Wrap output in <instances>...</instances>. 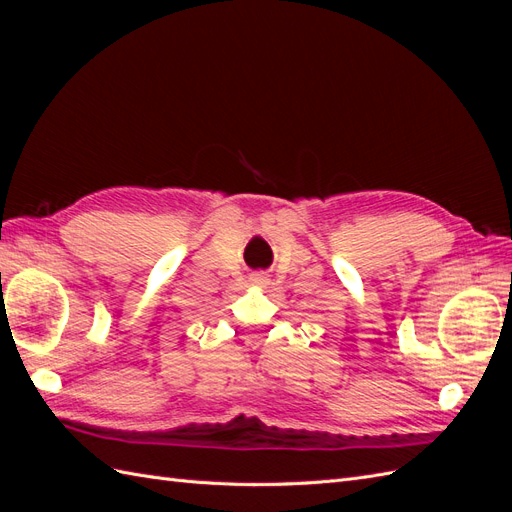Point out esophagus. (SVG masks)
Returning <instances> with one entry per match:
<instances>
[{
  "mask_svg": "<svg viewBox=\"0 0 512 512\" xmlns=\"http://www.w3.org/2000/svg\"><path fill=\"white\" fill-rule=\"evenodd\" d=\"M254 284H267V277L265 275H254Z\"/></svg>",
  "mask_w": 512,
  "mask_h": 512,
  "instance_id": "1",
  "label": "esophagus"
}]
</instances>
